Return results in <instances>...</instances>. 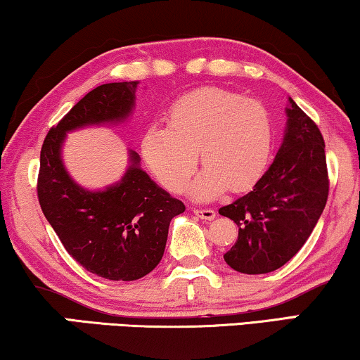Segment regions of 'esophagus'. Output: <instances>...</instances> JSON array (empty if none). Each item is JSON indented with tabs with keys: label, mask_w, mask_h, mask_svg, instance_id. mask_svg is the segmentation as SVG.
Returning <instances> with one entry per match:
<instances>
[{
	"label": "esophagus",
	"mask_w": 360,
	"mask_h": 360,
	"mask_svg": "<svg viewBox=\"0 0 360 360\" xmlns=\"http://www.w3.org/2000/svg\"><path fill=\"white\" fill-rule=\"evenodd\" d=\"M193 213L201 219H213L216 216V211L211 208H193Z\"/></svg>",
	"instance_id": "1"
}]
</instances>
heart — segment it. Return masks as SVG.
<instances>
[{
    "mask_svg": "<svg viewBox=\"0 0 360 360\" xmlns=\"http://www.w3.org/2000/svg\"><path fill=\"white\" fill-rule=\"evenodd\" d=\"M274 127L262 103L226 88H200L180 98L169 124H152L142 137V155L167 190L181 193L200 159L205 169L191 186L200 200L231 188L244 191L267 169Z\"/></svg>",
    "mask_w": 360,
    "mask_h": 360,
    "instance_id": "heart-1",
    "label": "heart"
}]
</instances>
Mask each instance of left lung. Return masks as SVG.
Here are the masks:
<instances>
[{
    "instance_id": "obj_1",
    "label": "left lung",
    "mask_w": 360,
    "mask_h": 360,
    "mask_svg": "<svg viewBox=\"0 0 360 360\" xmlns=\"http://www.w3.org/2000/svg\"><path fill=\"white\" fill-rule=\"evenodd\" d=\"M287 129L272 165L252 191L219 214L239 226L226 264L240 274H269L288 262L311 234L329 193L324 139L316 122L290 98Z\"/></svg>"
}]
</instances>
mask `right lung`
I'll use <instances>...</instances> for the list:
<instances>
[{
    "label": "right lung",
    "mask_w": 360,
    "mask_h": 360,
    "mask_svg": "<svg viewBox=\"0 0 360 360\" xmlns=\"http://www.w3.org/2000/svg\"><path fill=\"white\" fill-rule=\"evenodd\" d=\"M137 83H106L83 96L47 132L37 176L39 205L67 252L88 272L122 282L157 267L170 221L184 213L185 205L150 180L136 152L120 184L105 191L83 190L63 169L60 147L68 131L126 120Z\"/></svg>",
    "instance_id": "add662e5"
}]
</instances>
